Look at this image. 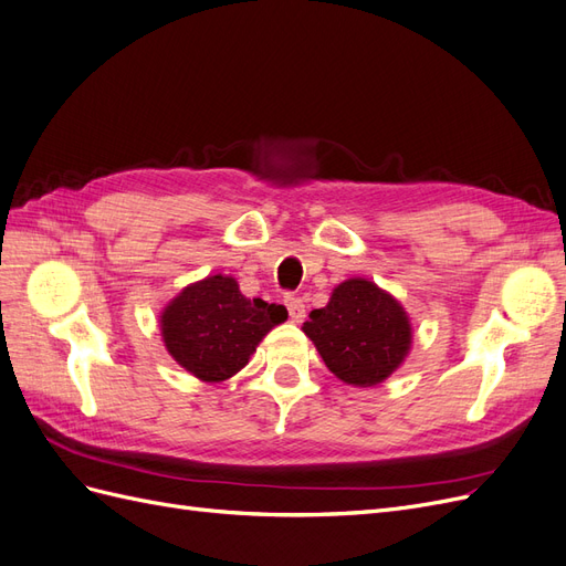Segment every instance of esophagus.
I'll return each mask as SVG.
<instances>
[{
  "mask_svg": "<svg viewBox=\"0 0 566 566\" xmlns=\"http://www.w3.org/2000/svg\"><path fill=\"white\" fill-rule=\"evenodd\" d=\"M285 306H287V314H290V321L293 323H302L304 321V302L295 295H287L285 297Z\"/></svg>",
  "mask_w": 566,
  "mask_h": 566,
  "instance_id": "esophagus-1",
  "label": "esophagus"
}]
</instances>
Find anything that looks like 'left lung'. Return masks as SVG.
I'll return each instance as SVG.
<instances>
[{
	"mask_svg": "<svg viewBox=\"0 0 566 566\" xmlns=\"http://www.w3.org/2000/svg\"><path fill=\"white\" fill-rule=\"evenodd\" d=\"M337 380L375 387L397 373L413 345L401 302L368 279H347L302 325Z\"/></svg>",
	"mask_w": 566,
	"mask_h": 566,
	"instance_id": "1",
	"label": "left lung"
}]
</instances>
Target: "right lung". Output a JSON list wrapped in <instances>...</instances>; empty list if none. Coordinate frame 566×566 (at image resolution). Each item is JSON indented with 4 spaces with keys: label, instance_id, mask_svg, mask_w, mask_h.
<instances>
[{
    "label": "right lung",
    "instance_id": "obj_1",
    "mask_svg": "<svg viewBox=\"0 0 566 566\" xmlns=\"http://www.w3.org/2000/svg\"><path fill=\"white\" fill-rule=\"evenodd\" d=\"M287 318L283 304L248 300L238 281L214 273L188 283L160 312L167 354L200 382H224L245 368L264 335Z\"/></svg>",
    "mask_w": 566,
    "mask_h": 566
}]
</instances>
